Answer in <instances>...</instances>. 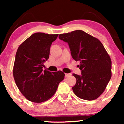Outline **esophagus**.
Instances as JSON below:
<instances>
[{
	"label": "esophagus",
	"mask_w": 124,
	"mask_h": 124,
	"mask_svg": "<svg viewBox=\"0 0 124 124\" xmlns=\"http://www.w3.org/2000/svg\"><path fill=\"white\" fill-rule=\"evenodd\" d=\"M71 75L70 73H65V76L66 77H68V76H70Z\"/></svg>",
	"instance_id": "34e87169"
}]
</instances>
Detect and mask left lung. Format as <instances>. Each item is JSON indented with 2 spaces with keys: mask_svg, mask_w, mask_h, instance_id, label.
Returning <instances> with one entry per match:
<instances>
[{
  "mask_svg": "<svg viewBox=\"0 0 124 124\" xmlns=\"http://www.w3.org/2000/svg\"><path fill=\"white\" fill-rule=\"evenodd\" d=\"M59 38L68 42L72 58L80 61V76L73 73L76 83L72 87L80 99L93 100L101 95L111 78V60L99 39L82 30L61 34Z\"/></svg>",
  "mask_w": 124,
  "mask_h": 124,
  "instance_id": "obj_1",
  "label": "left lung"
}]
</instances>
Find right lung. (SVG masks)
I'll list each match as a JSON object with an SVG mask.
<instances>
[{"mask_svg":"<svg viewBox=\"0 0 124 124\" xmlns=\"http://www.w3.org/2000/svg\"><path fill=\"white\" fill-rule=\"evenodd\" d=\"M58 36L36 32L18 46L13 77L21 94L30 101L41 103L51 99L65 78L61 70L52 73L42 70L44 62L49 58L51 44Z\"/></svg>","mask_w":124,"mask_h":124,"instance_id":"right-lung-1","label":"right lung"}]
</instances>
